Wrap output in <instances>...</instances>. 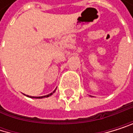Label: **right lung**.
<instances>
[{
  "label": "right lung",
  "instance_id": "right-lung-1",
  "mask_svg": "<svg viewBox=\"0 0 133 133\" xmlns=\"http://www.w3.org/2000/svg\"><path fill=\"white\" fill-rule=\"evenodd\" d=\"M55 91H56V89H55L52 92H51V93H49V94H48V95H46V96H29V97H31V98H37V99L44 98V97H49V96L52 95V93H54V92H55Z\"/></svg>",
  "mask_w": 133,
  "mask_h": 133
}]
</instances>
